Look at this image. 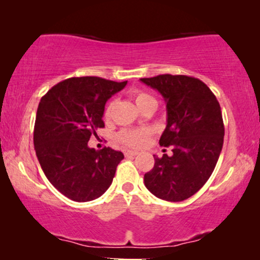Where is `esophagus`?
<instances>
[{
	"mask_svg": "<svg viewBox=\"0 0 260 260\" xmlns=\"http://www.w3.org/2000/svg\"><path fill=\"white\" fill-rule=\"evenodd\" d=\"M138 154H139L138 151H136V150H127L126 153H124V155H126L127 157H134V156H137Z\"/></svg>",
	"mask_w": 260,
	"mask_h": 260,
	"instance_id": "obj_1",
	"label": "esophagus"
}]
</instances>
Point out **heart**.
Instances as JSON below:
<instances>
[{
    "instance_id": "heart-1",
    "label": "heart",
    "mask_w": 260,
    "mask_h": 260,
    "mask_svg": "<svg viewBox=\"0 0 260 260\" xmlns=\"http://www.w3.org/2000/svg\"><path fill=\"white\" fill-rule=\"evenodd\" d=\"M133 99L136 101V105L138 106L139 110H142L143 107L149 105V104H156V101L153 96L147 94V92L143 91H137L133 94ZM113 106L115 103L111 101L109 105L106 106L105 111H104V117L106 120H109L112 115ZM151 134V129L148 127H142V128H129V129H122L117 134V139L120 140L122 144L127 145V147L132 148H140L147 143V140Z\"/></svg>"
}]
</instances>
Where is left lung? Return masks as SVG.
<instances>
[{"instance_id": "8db88e82", "label": "left lung", "mask_w": 260, "mask_h": 260, "mask_svg": "<svg viewBox=\"0 0 260 260\" xmlns=\"http://www.w3.org/2000/svg\"><path fill=\"white\" fill-rule=\"evenodd\" d=\"M140 80L165 100L168 124L159 143L172 148L171 156L154 155L144 184L157 198L182 202L204 186L219 160L225 134L220 104L194 77L160 74Z\"/></svg>"}]
</instances>
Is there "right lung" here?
<instances>
[{
    "instance_id": "right-lung-1",
    "label": "right lung",
    "mask_w": 260,
    "mask_h": 260,
    "mask_svg": "<svg viewBox=\"0 0 260 260\" xmlns=\"http://www.w3.org/2000/svg\"><path fill=\"white\" fill-rule=\"evenodd\" d=\"M127 82L100 77H74L52 86L39 103L34 147L45 176L58 192L74 202L99 198L111 186L123 159L111 148L88 147L103 121L106 101Z\"/></svg>"
}]
</instances>
